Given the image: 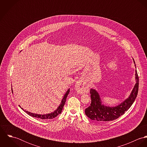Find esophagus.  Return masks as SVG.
I'll use <instances>...</instances> for the list:
<instances>
[{
    "mask_svg": "<svg viewBox=\"0 0 147 147\" xmlns=\"http://www.w3.org/2000/svg\"><path fill=\"white\" fill-rule=\"evenodd\" d=\"M75 88L79 93H84L88 90L87 86L82 80H80L76 83L75 85Z\"/></svg>",
    "mask_w": 147,
    "mask_h": 147,
    "instance_id": "obj_1",
    "label": "esophagus"
}]
</instances>
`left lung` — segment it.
I'll list each match as a JSON object with an SVG mask.
<instances>
[{
    "instance_id": "8db88e82",
    "label": "left lung",
    "mask_w": 147,
    "mask_h": 147,
    "mask_svg": "<svg viewBox=\"0 0 147 147\" xmlns=\"http://www.w3.org/2000/svg\"><path fill=\"white\" fill-rule=\"evenodd\" d=\"M134 62L136 67L134 60ZM135 79L136 84L129 97L121 104L115 107L103 105L98 93L95 89H90L91 104L85 109V115L90 119L98 122H106L118 118L129 109L137 97L139 90V77L136 69L135 71Z\"/></svg>"
}]
</instances>
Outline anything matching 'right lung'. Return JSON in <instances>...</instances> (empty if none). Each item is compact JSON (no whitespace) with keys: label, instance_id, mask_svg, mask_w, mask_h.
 I'll use <instances>...</instances> for the list:
<instances>
[{"label":"right lung","instance_id":"1","mask_svg":"<svg viewBox=\"0 0 147 147\" xmlns=\"http://www.w3.org/2000/svg\"><path fill=\"white\" fill-rule=\"evenodd\" d=\"M69 93V89H68V90L65 93V94H64V96L63 97V99L62 100V101H61V103L60 105L58 106V107L57 109V110H55L53 113L42 115V114H38L32 113H30L29 111H25V110H24V111H25V112H26L28 115H29L30 116H32L33 117H35V118H40L41 119H53V118H55L59 114H60L61 113V112L62 111V109H63V106H64V105L65 104V102L67 96L68 95ZM19 106L20 107V106ZM21 109H22V108H21Z\"/></svg>","mask_w":147,"mask_h":147}]
</instances>
